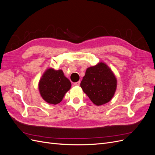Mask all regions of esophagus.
Here are the masks:
<instances>
[{
  "instance_id": "obj_1",
  "label": "esophagus",
  "mask_w": 155,
  "mask_h": 155,
  "mask_svg": "<svg viewBox=\"0 0 155 155\" xmlns=\"http://www.w3.org/2000/svg\"><path fill=\"white\" fill-rule=\"evenodd\" d=\"M79 85H80V81H78V82H76V83H74V85L75 86H79Z\"/></svg>"
}]
</instances>
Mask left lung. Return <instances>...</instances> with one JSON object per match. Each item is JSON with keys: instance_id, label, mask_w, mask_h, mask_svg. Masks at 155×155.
<instances>
[{"instance_id": "8db88e82", "label": "left lung", "mask_w": 155, "mask_h": 155, "mask_svg": "<svg viewBox=\"0 0 155 155\" xmlns=\"http://www.w3.org/2000/svg\"><path fill=\"white\" fill-rule=\"evenodd\" d=\"M80 85L90 100L99 106L107 104L113 97L117 81L112 70L101 62L87 69Z\"/></svg>"}]
</instances>
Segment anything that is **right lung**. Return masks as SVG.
<instances>
[{"mask_svg":"<svg viewBox=\"0 0 155 155\" xmlns=\"http://www.w3.org/2000/svg\"><path fill=\"white\" fill-rule=\"evenodd\" d=\"M71 87V83L64 76L61 70L49 68L44 73L39 84L42 97L50 104L56 105L62 101L66 92Z\"/></svg>","mask_w":155,"mask_h":155,"instance_id":"add662e5","label":"right lung"}]
</instances>
